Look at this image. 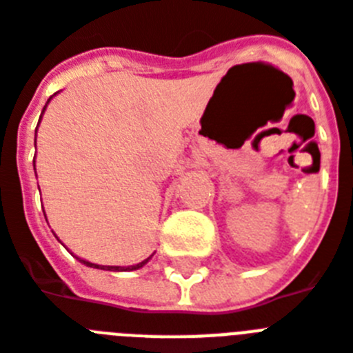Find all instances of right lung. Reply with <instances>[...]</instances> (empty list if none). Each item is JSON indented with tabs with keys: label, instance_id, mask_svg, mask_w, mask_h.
Masks as SVG:
<instances>
[{
	"label": "right lung",
	"instance_id": "obj_1",
	"mask_svg": "<svg viewBox=\"0 0 353 353\" xmlns=\"http://www.w3.org/2000/svg\"><path fill=\"white\" fill-rule=\"evenodd\" d=\"M50 99H52V97H50ZM44 109H46V105H44ZM43 109V111H44ZM39 121H41V118H39ZM35 131H37V129H35ZM152 259V254H150L149 259H145L143 262H140V263H136V265H129V268H120V265H97V263H91V262H85V260H81L82 263H85V265H88V268H94V269H108V271H134V269H140V268H143L145 263L149 262V260Z\"/></svg>",
	"mask_w": 353,
	"mask_h": 353
}]
</instances>
